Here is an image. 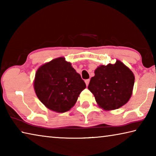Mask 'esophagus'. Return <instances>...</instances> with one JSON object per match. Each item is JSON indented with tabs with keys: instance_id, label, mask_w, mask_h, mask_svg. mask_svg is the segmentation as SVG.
Masks as SVG:
<instances>
[{
	"instance_id": "34e87169",
	"label": "esophagus",
	"mask_w": 156,
	"mask_h": 156,
	"mask_svg": "<svg viewBox=\"0 0 156 156\" xmlns=\"http://www.w3.org/2000/svg\"><path fill=\"white\" fill-rule=\"evenodd\" d=\"M84 82H85L86 85L88 86V84H89V79H87V80H84Z\"/></svg>"
}]
</instances>
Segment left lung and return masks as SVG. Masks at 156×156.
<instances>
[{
  "instance_id": "left-lung-1",
  "label": "left lung",
  "mask_w": 156,
  "mask_h": 156,
  "mask_svg": "<svg viewBox=\"0 0 156 156\" xmlns=\"http://www.w3.org/2000/svg\"><path fill=\"white\" fill-rule=\"evenodd\" d=\"M94 73L88 89L100 108L106 111L114 110L129 101L135 77L125 64L117 60L115 64L99 66Z\"/></svg>"
}]
</instances>
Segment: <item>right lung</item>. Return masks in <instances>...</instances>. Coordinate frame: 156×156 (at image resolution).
<instances>
[{
    "label": "right lung",
    "instance_id": "1",
    "mask_svg": "<svg viewBox=\"0 0 156 156\" xmlns=\"http://www.w3.org/2000/svg\"><path fill=\"white\" fill-rule=\"evenodd\" d=\"M34 87L44 106L54 112L64 113L74 106L86 84L72 64L60 57L38 69Z\"/></svg>",
    "mask_w": 156,
    "mask_h": 156
}]
</instances>
